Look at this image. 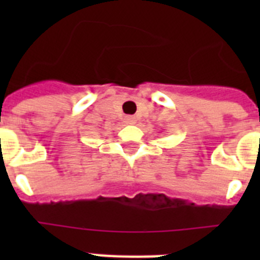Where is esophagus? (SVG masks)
Instances as JSON below:
<instances>
[{"instance_id": "34e87169", "label": "esophagus", "mask_w": 260, "mask_h": 260, "mask_svg": "<svg viewBox=\"0 0 260 260\" xmlns=\"http://www.w3.org/2000/svg\"><path fill=\"white\" fill-rule=\"evenodd\" d=\"M125 123L126 125H134V123H137V118L133 116H126L125 117Z\"/></svg>"}]
</instances>
